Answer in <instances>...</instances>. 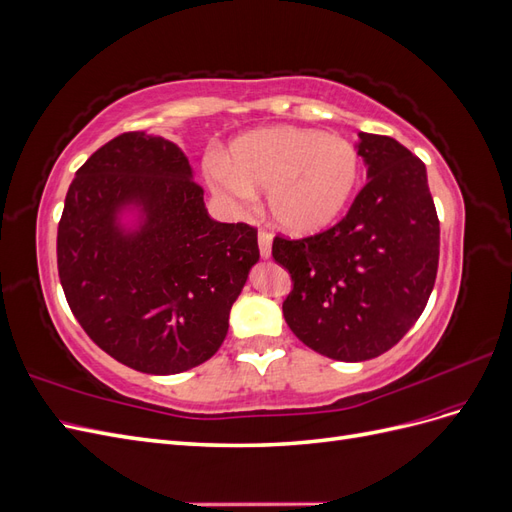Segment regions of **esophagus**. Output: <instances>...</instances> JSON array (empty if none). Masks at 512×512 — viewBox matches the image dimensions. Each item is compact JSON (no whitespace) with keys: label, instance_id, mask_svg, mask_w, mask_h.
Here are the masks:
<instances>
[{"label":"esophagus","instance_id":"esophagus-1","mask_svg":"<svg viewBox=\"0 0 512 512\" xmlns=\"http://www.w3.org/2000/svg\"><path fill=\"white\" fill-rule=\"evenodd\" d=\"M271 243H273V237L269 235V232L260 230L258 232V250H260L262 258H271Z\"/></svg>","mask_w":512,"mask_h":512}]
</instances>
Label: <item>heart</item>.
Wrapping results in <instances>:
<instances>
[{"mask_svg": "<svg viewBox=\"0 0 512 512\" xmlns=\"http://www.w3.org/2000/svg\"><path fill=\"white\" fill-rule=\"evenodd\" d=\"M361 158L342 136L269 128L232 143L228 164L209 166L211 190L230 207L267 192L271 222L290 235H316L346 211L359 188Z\"/></svg>", "mask_w": 512, "mask_h": 512, "instance_id": "heart-1", "label": "heart"}]
</instances>
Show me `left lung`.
Instances as JSON below:
<instances>
[{
  "mask_svg": "<svg viewBox=\"0 0 512 512\" xmlns=\"http://www.w3.org/2000/svg\"><path fill=\"white\" fill-rule=\"evenodd\" d=\"M367 183L346 218L305 239L273 241L292 277L290 331L329 359L359 363L391 350L436 284L440 222L425 164L391 136L359 132Z\"/></svg>",
  "mask_w": 512,
  "mask_h": 512,
  "instance_id": "8db88e82",
  "label": "left lung"
}]
</instances>
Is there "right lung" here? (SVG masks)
<instances>
[{
	"label": "right lung",
	"mask_w": 512,
	"mask_h": 512,
	"mask_svg": "<svg viewBox=\"0 0 512 512\" xmlns=\"http://www.w3.org/2000/svg\"><path fill=\"white\" fill-rule=\"evenodd\" d=\"M185 153L126 132L70 183L57 269L74 318L115 361L170 376L209 361L258 262L256 230L209 218Z\"/></svg>",
	"instance_id": "1"
}]
</instances>
